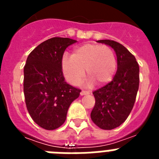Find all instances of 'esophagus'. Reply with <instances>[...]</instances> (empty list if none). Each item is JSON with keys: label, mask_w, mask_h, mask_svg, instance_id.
<instances>
[{"label": "esophagus", "mask_w": 159, "mask_h": 159, "mask_svg": "<svg viewBox=\"0 0 159 159\" xmlns=\"http://www.w3.org/2000/svg\"><path fill=\"white\" fill-rule=\"evenodd\" d=\"M89 94H91V92H90V91H84V90H83L82 92H80V95H89Z\"/></svg>", "instance_id": "1"}]
</instances>
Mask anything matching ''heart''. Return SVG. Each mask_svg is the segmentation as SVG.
I'll use <instances>...</instances> for the list:
<instances>
[{
	"instance_id": "heart-1",
	"label": "heart",
	"mask_w": 159,
	"mask_h": 159,
	"mask_svg": "<svg viewBox=\"0 0 159 159\" xmlns=\"http://www.w3.org/2000/svg\"><path fill=\"white\" fill-rule=\"evenodd\" d=\"M117 67L116 55L109 46L87 43L74 49L71 58L64 57L61 68L66 80L72 85L80 82L86 72L88 84L104 85L111 81Z\"/></svg>"
}]
</instances>
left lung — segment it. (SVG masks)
I'll return each instance as SVG.
<instances>
[{
	"label": "left lung",
	"mask_w": 159,
	"mask_h": 159,
	"mask_svg": "<svg viewBox=\"0 0 159 159\" xmlns=\"http://www.w3.org/2000/svg\"><path fill=\"white\" fill-rule=\"evenodd\" d=\"M97 42L114 49L117 71L111 82L93 92L95 104L91 118L101 129L112 130L124 123L134 107L139 85V66L135 57L121 43L110 40Z\"/></svg>",
	"instance_id": "1"
}]
</instances>
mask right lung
I'll return each mask as SVG.
<instances>
[{
  "mask_svg": "<svg viewBox=\"0 0 159 159\" xmlns=\"http://www.w3.org/2000/svg\"><path fill=\"white\" fill-rule=\"evenodd\" d=\"M76 40L53 37L31 52L24 67V94L33 121L45 130L65 122L68 108L80 90L65 81L61 68L65 49Z\"/></svg>",
  "mask_w": 159,
  "mask_h": 159,
  "instance_id": "1",
  "label": "right lung"
}]
</instances>
